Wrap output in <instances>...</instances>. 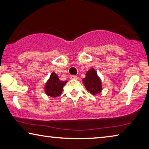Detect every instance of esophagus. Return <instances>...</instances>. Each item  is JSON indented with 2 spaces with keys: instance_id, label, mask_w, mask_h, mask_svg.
Instances as JSON below:
<instances>
[{
  "instance_id": "34e87169",
  "label": "esophagus",
  "mask_w": 149,
  "mask_h": 149,
  "mask_svg": "<svg viewBox=\"0 0 149 149\" xmlns=\"http://www.w3.org/2000/svg\"><path fill=\"white\" fill-rule=\"evenodd\" d=\"M70 79H77V75H71V76H70Z\"/></svg>"
}]
</instances>
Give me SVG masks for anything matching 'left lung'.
I'll list each match as a JSON object with an SVG mask.
<instances>
[{"label": "left lung", "instance_id": "8db88e82", "mask_svg": "<svg viewBox=\"0 0 149 149\" xmlns=\"http://www.w3.org/2000/svg\"><path fill=\"white\" fill-rule=\"evenodd\" d=\"M83 84L87 91L92 95H97L102 91V83L100 78L94 68H91L86 73V76L82 79Z\"/></svg>", "mask_w": 149, "mask_h": 149}]
</instances>
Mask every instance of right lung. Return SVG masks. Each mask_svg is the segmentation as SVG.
<instances>
[{
	"mask_svg": "<svg viewBox=\"0 0 149 149\" xmlns=\"http://www.w3.org/2000/svg\"><path fill=\"white\" fill-rule=\"evenodd\" d=\"M68 81H60L58 75L52 72L45 85V92L50 97H56L62 94L64 87Z\"/></svg>",
	"mask_w": 149,
	"mask_h": 149,
	"instance_id": "1",
	"label": "right lung"
}]
</instances>
